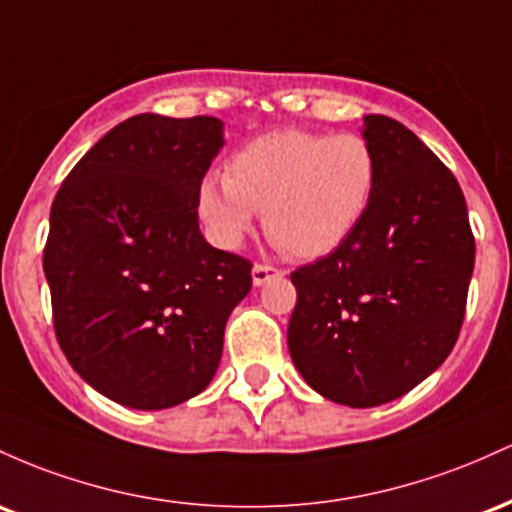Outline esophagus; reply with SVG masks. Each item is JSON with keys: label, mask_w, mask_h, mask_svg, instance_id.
Returning a JSON list of instances; mask_svg holds the SVG:
<instances>
[{"label": "esophagus", "mask_w": 512, "mask_h": 512, "mask_svg": "<svg viewBox=\"0 0 512 512\" xmlns=\"http://www.w3.org/2000/svg\"><path fill=\"white\" fill-rule=\"evenodd\" d=\"M280 275H283V271H278V268L266 266V263H256L254 271H251V280H254L256 287H261V285H266L268 280L280 278Z\"/></svg>", "instance_id": "obj_1"}]
</instances>
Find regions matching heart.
Masks as SVG:
<instances>
[{"label":"heart","instance_id":"obj_1","mask_svg":"<svg viewBox=\"0 0 512 512\" xmlns=\"http://www.w3.org/2000/svg\"><path fill=\"white\" fill-rule=\"evenodd\" d=\"M377 188V157L365 137L275 130L246 142L198 188V215L212 239L237 249L263 212L285 254L319 258L358 229Z\"/></svg>","mask_w":512,"mask_h":512}]
</instances>
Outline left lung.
<instances>
[{
  "instance_id": "obj_1",
  "label": "left lung",
  "mask_w": 512,
  "mask_h": 512,
  "mask_svg": "<svg viewBox=\"0 0 512 512\" xmlns=\"http://www.w3.org/2000/svg\"><path fill=\"white\" fill-rule=\"evenodd\" d=\"M377 188L358 229L290 275L287 348L304 382L353 409L411 392L445 363L474 271L467 203L452 171L409 128L365 116Z\"/></svg>"
}]
</instances>
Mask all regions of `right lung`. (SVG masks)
Instances as JSON below:
<instances>
[{
    "mask_svg": "<svg viewBox=\"0 0 512 512\" xmlns=\"http://www.w3.org/2000/svg\"><path fill=\"white\" fill-rule=\"evenodd\" d=\"M222 130L212 116H132L53 200L43 271L57 343L116 404L159 411L203 392L229 314L251 290V263L198 227V188L225 147Z\"/></svg>",
    "mask_w": 512,
    "mask_h": 512,
    "instance_id": "obj_1",
    "label": "right lung"
}]
</instances>
